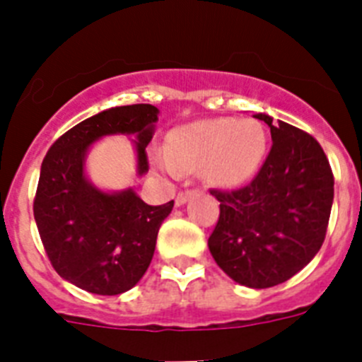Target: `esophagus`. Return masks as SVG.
<instances>
[{
    "mask_svg": "<svg viewBox=\"0 0 362 362\" xmlns=\"http://www.w3.org/2000/svg\"><path fill=\"white\" fill-rule=\"evenodd\" d=\"M197 190H181L177 194V197H175V204H177V206H181V204H185L188 201V197L192 196V194H196Z\"/></svg>",
    "mask_w": 362,
    "mask_h": 362,
    "instance_id": "34e87169",
    "label": "esophagus"
}]
</instances>
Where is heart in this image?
Instances as JSON below:
<instances>
[{
  "label": "heart",
  "mask_w": 362,
  "mask_h": 362,
  "mask_svg": "<svg viewBox=\"0 0 362 362\" xmlns=\"http://www.w3.org/2000/svg\"><path fill=\"white\" fill-rule=\"evenodd\" d=\"M264 152L267 134L259 121L217 117L175 129L153 163L170 175L201 168L212 183L235 187L257 172Z\"/></svg>",
  "instance_id": "b5f03b06"
}]
</instances>
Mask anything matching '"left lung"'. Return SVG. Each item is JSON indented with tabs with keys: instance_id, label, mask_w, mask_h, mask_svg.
<instances>
[{
	"instance_id": "8db88e82",
	"label": "left lung",
	"mask_w": 362,
	"mask_h": 362,
	"mask_svg": "<svg viewBox=\"0 0 362 362\" xmlns=\"http://www.w3.org/2000/svg\"><path fill=\"white\" fill-rule=\"evenodd\" d=\"M272 148L250 183L210 194L219 219L209 238L221 270L250 288L288 281L325 241L334 201V174L315 137L288 123L272 124Z\"/></svg>"
}]
</instances>
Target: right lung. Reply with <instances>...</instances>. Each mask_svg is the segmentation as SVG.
I'll use <instances>...</instances> for the list:
<instances>
[{
	"label": "right lung",
	"mask_w": 362,
	"mask_h": 362,
	"mask_svg": "<svg viewBox=\"0 0 362 362\" xmlns=\"http://www.w3.org/2000/svg\"><path fill=\"white\" fill-rule=\"evenodd\" d=\"M158 108L127 105L99 112L57 137L41 163L34 217L54 270L78 288L117 296L141 279L152 261L156 239L174 201L150 206L124 190L107 194L83 174L85 153L108 134H137V172H148L146 145Z\"/></svg>",
	"instance_id": "obj_1"
}]
</instances>
